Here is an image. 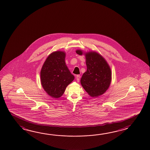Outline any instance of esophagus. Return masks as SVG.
Instances as JSON below:
<instances>
[{
    "label": "esophagus",
    "mask_w": 150,
    "mask_h": 150,
    "mask_svg": "<svg viewBox=\"0 0 150 150\" xmlns=\"http://www.w3.org/2000/svg\"><path fill=\"white\" fill-rule=\"evenodd\" d=\"M80 78V75H76V79L78 82L79 81Z\"/></svg>",
    "instance_id": "1"
}]
</instances>
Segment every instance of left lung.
<instances>
[{
    "instance_id": "8db88e82",
    "label": "left lung",
    "mask_w": 150,
    "mask_h": 150,
    "mask_svg": "<svg viewBox=\"0 0 150 150\" xmlns=\"http://www.w3.org/2000/svg\"><path fill=\"white\" fill-rule=\"evenodd\" d=\"M83 54V51L76 50ZM87 71L83 74L80 83L83 88L92 97H98L108 89L112 80V72L105 58L95 51L85 54Z\"/></svg>"
}]
</instances>
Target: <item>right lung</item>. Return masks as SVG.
Listing matches in <instances>:
<instances>
[{"instance_id": "1", "label": "right lung", "mask_w": 150, "mask_h": 150, "mask_svg": "<svg viewBox=\"0 0 150 150\" xmlns=\"http://www.w3.org/2000/svg\"><path fill=\"white\" fill-rule=\"evenodd\" d=\"M65 52L57 51L49 54L42 67V86L48 95L58 98L74 79L65 62Z\"/></svg>"}]
</instances>
